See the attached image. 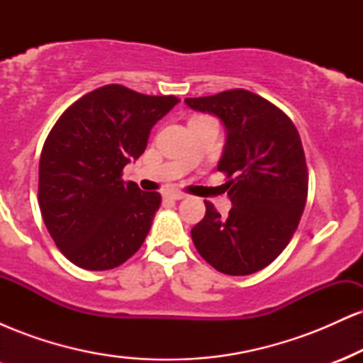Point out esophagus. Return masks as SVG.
Here are the masks:
<instances>
[{"label": "esophagus", "instance_id": "esophagus-1", "mask_svg": "<svg viewBox=\"0 0 363 363\" xmlns=\"http://www.w3.org/2000/svg\"><path fill=\"white\" fill-rule=\"evenodd\" d=\"M165 199H170V201H179V199L184 198V193H177V191H170V193L164 194Z\"/></svg>", "mask_w": 363, "mask_h": 363}]
</instances>
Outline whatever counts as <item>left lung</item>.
Segmentation results:
<instances>
[{"mask_svg": "<svg viewBox=\"0 0 363 363\" xmlns=\"http://www.w3.org/2000/svg\"><path fill=\"white\" fill-rule=\"evenodd\" d=\"M227 128L218 170L227 176L232 208L222 216L205 201L193 242L216 272L244 277L280 256L297 230L307 201L309 170L297 128L281 109L244 89L186 99Z\"/></svg>", "mask_w": 363, "mask_h": 363, "instance_id": "left-lung-1", "label": "left lung"}]
</instances>
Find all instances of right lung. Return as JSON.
<instances>
[{"label":"right lung","mask_w":363,"mask_h":363,"mask_svg":"<svg viewBox=\"0 0 363 363\" xmlns=\"http://www.w3.org/2000/svg\"><path fill=\"white\" fill-rule=\"evenodd\" d=\"M177 102L112 83L73 102L49 131L39 162L40 213L78 268H118L143 244L162 196L124 182L123 169Z\"/></svg>","instance_id":"add662e5"}]
</instances>
